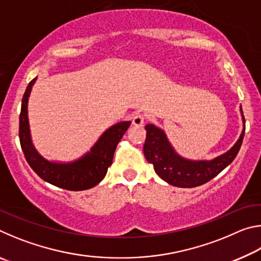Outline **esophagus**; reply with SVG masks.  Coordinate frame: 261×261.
Returning a JSON list of instances; mask_svg holds the SVG:
<instances>
[{"instance_id":"34e87169","label":"esophagus","mask_w":261,"mask_h":261,"mask_svg":"<svg viewBox=\"0 0 261 261\" xmlns=\"http://www.w3.org/2000/svg\"><path fill=\"white\" fill-rule=\"evenodd\" d=\"M144 122H145V116L140 113L136 114L134 118H132V124L136 125V126H141L144 124Z\"/></svg>"}]
</instances>
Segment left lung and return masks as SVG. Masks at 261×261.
I'll list each match as a JSON object with an SVG mask.
<instances>
[{
  "instance_id": "8db88e82",
  "label": "left lung",
  "mask_w": 261,
  "mask_h": 261,
  "mask_svg": "<svg viewBox=\"0 0 261 261\" xmlns=\"http://www.w3.org/2000/svg\"><path fill=\"white\" fill-rule=\"evenodd\" d=\"M242 117L243 122L245 123L243 113ZM145 129H146V140L144 144L145 158L149 163H152L155 173L163 180L178 188L199 187L219 175L236 158L242 146L245 132L244 126L237 143L233 145L230 151L224 153L223 155L212 161H190L175 153L162 130L153 124H147Z\"/></svg>"
}]
</instances>
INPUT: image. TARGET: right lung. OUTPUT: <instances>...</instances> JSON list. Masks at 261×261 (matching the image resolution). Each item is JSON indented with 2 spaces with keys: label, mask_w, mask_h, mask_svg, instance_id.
Returning <instances> with one entry per match:
<instances>
[{
  "label": "right lung",
  "mask_w": 261,
  "mask_h": 261,
  "mask_svg": "<svg viewBox=\"0 0 261 261\" xmlns=\"http://www.w3.org/2000/svg\"><path fill=\"white\" fill-rule=\"evenodd\" d=\"M30 82L21 100L19 115V141L26 161L39 177L70 191H83L95 187L105 178L108 167L113 163V158L117 144L129 129L131 122H121L113 125L100 137L91 152L78 161L71 163H55L47 161L35 151L30 137L28 118V100L31 88L35 82Z\"/></svg>",
  "instance_id": "1"
}]
</instances>
